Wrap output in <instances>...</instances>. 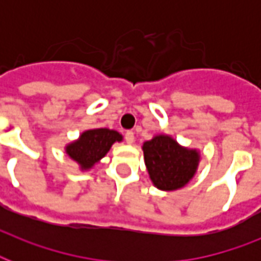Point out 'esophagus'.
Returning a JSON list of instances; mask_svg holds the SVG:
<instances>
[{
	"label": "esophagus",
	"instance_id": "1",
	"mask_svg": "<svg viewBox=\"0 0 261 261\" xmlns=\"http://www.w3.org/2000/svg\"><path fill=\"white\" fill-rule=\"evenodd\" d=\"M124 139H126L127 143H133L134 142V133L133 131H126V134H124Z\"/></svg>",
	"mask_w": 261,
	"mask_h": 261
}]
</instances>
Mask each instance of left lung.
Here are the masks:
<instances>
[{
    "instance_id": "8db88e82",
    "label": "left lung",
    "mask_w": 261,
    "mask_h": 261,
    "mask_svg": "<svg viewBox=\"0 0 261 261\" xmlns=\"http://www.w3.org/2000/svg\"><path fill=\"white\" fill-rule=\"evenodd\" d=\"M143 154L151 181L164 191L186 186L199 161L198 151L180 147L174 139L165 135H157L143 143Z\"/></svg>"
}]
</instances>
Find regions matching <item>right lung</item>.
Instances as JSON below:
<instances>
[{"label":"right lung","mask_w":261,"mask_h":261,"mask_svg":"<svg viewBox=\"0 0 261 261\" xmlns=\"http://www.w3.org/2000/svg\"><path fill=\"white\" fill-rule=\"evenodd\" d=\"M122 141V135L108 128H94L85 131L79 141L66 147L67 154L77 161L83 169H89L110 150L111 145Z\"/></svg>","instance_id":"right-lung-1"}]
</instances>
